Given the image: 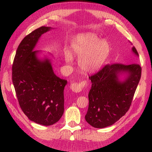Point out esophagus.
<instances>
[{
  "label": "esophagus",
  "instance_id": "esophagus-1",
  "mask_svg": "<svg viewBox=\"0 0 152 152\" xmlns=\"http://www.w3.org/2000/svg\"><path fill=\"white\" fill-rule=\"evenodd\" d=\"M86 84L87 81L85 80L78 82H74V83L70 84V89L75 92H80L85 87V86H86Z\"/></svg>",
  "mask_w": 152,
  "mask_h": 152
}]
</instances>
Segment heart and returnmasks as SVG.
Listing matches in <instances>:
<instances>
[{
	"mask_svg": "<svg viewBox=\"0 0 152 152\" xmlns=\"http://www.w3.org/2000/svg\"><path fill=\"white\" fill-rule=\"evenodd\" d=\"M72 53L79 58L80 67L86 72L99 70L108 56L110 48L106 40H101L93 33H86L76 38L71 46ZM65 60L68 64L73 62L72 56L66 53Z\"/></svg>",
	"mask_w": 152,
	"mask_h": 152,
	"instance_id": "heart-1",
	"label": "heart"
}]
</instances>
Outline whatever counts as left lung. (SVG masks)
Masks as SVG:
<instances>
[{
    "instance_id": "8db88e82",
    "label": "left lung",
    "mask_w": 152,
    "mask_h": 152,
    "mask_svg": "<svg viewBox=\"0 0 152 152\" xmlns=\"http://www.w3.org/2000/svg\"><path fill=\"white\" fill-rule=\"evenodd\" d=\"M132 50L138 56L136 48ZM129 74L125 81L118 80L117 74ZM142 68L138 64L122 63L107 64L89 79L92 87L88 93L89 106L85 115L86 122L96 128H103L116 122L128 111L141 78Z\"/></svg>"
}]
</instances>
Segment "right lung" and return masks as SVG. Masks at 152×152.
Here are the masks:
<instances>
[{
  "mask_svg": "<svg viewBox=\"0 0 152 152\" xmlns=\"http://www.w3.org/2000/svg\"><path fill=\"white\" fill-rule=\"evenodd\" d=\"M50 29L41 26L21 41L14 58L12 80L19 105L28 119L50 126L64 113V88L67 81L54 73L48 59L38 60L33 51L40 36Z\"/></svg>",
  "mask_w": 152,
  "mask_h": 152,
  "instance_id": "add662e5",
  "label": "right lung"
}]
</instances>
